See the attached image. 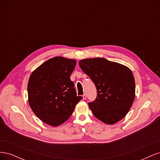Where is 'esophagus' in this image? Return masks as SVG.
<instances>
[{
  "label": "esophagus",
  "mask_w": 160,
  "mask_h": 160,
  "mask_svg": "<svg viewBox=\"0 0 160 160\" xmlns=\"http://www.w3.org/2000/svg\"><path fill=\"white\" fill-rule=\"evenodd\" d=\"M82 97H83V99H86V98H87V96H86V95L85 94H84L83 96H82Z\"/></svg>",
  "instance_id": "esophagus-1"
}]
</instances>
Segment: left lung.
Wrapping results in <instances>:
<instances>
[{
  "mask_svg": "<svg viewBox=\"0 0 160 160\" xmlns=\"http://www.w3.org/2000/svg\"><path fill=\"white\" fill-rule=\"evenodd\" d=\"M80 68L94 83L98 95L88 103L95 117L112 125L127 115L135 96L134 77L128 67L103 58L82 59Z\"/></svg>",
  "mask_w": 160,
  "mask_h": 160,
  "instance_id": "1",
  "label": "left lung"
}]
</instances>
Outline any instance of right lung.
<instances>
[{
  "mask_svg": "<svg viewBox=\"0 0 160 160\" xmlns=\"http://www.w3.org/2000/svg\"><path fill=\"white\" fill-rule=\"evenodd\" d=\"M76 62L62 57L51 58L37 67L28 79L30 107L38 118L51 126L65 122L83 98L77 95L70 79Z\"/></svg>",
  "mask_w": 160,
  "mask_h": 160,
  "instance_id": "1",
  "label": "right lung"
}]
</instances>
